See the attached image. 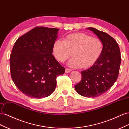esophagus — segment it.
<instances>
[{"mask_svg":"<svg viewBox=\"0 0 129 129\" xmlns=\"http://www.w3.org/2000/svg\"><path fill=\"white\" fill-rule=\"evenodd\" d=\"M72 71V70L71 69H65V73H69V72H71Z\"/></svg>","mask_w":129,"mask_h":129,"instance_id":"obj_1","label":"esophagus"}]
</instances>
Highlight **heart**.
<instances>
[{"mask_svg":"<svg viewBox=\"0 0 129 129\" xmlns=\"http://www.w3.org/2000/svg\"><path fill=\"white\" fill-rule=\"evenodd\" d=\"M104 45L98 38L82 32L66 36L63 41L57 40L53 43L54 58L64 62L72 56L69 65L74 68L87 69L97 63L103 52Z\"/></svg>","mask_w":129,"mask_h":129,"instance_id":"b5f03b06","label":"heart"}]
</instances>
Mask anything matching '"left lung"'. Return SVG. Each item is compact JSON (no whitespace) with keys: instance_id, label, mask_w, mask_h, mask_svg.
Segmentation results:
<instances>
[{"instance_id":"8db88e82","label":"left lung","mask_w":129,"mask_h":129,"mask_svg":"<svg viewBox=\"0 0 129 129\" xmlns=\"http://www.w3.org/2000/svg\"><path fill=\"white\" fill-rule=\"evenodd\" d=\"M86 28L92 31L103 43V52L92 67L81 71L82 80L75 88L82 96L94 98L106 92L116 82L119 72L121 55L119 46L112 37L96 28Z\"/></svg>"}]
</instances>
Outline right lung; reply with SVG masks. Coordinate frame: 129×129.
<instances>
[{
	"label": "right lung",
	"mask_w": 129,
	"mask_h": 129,
	"mask_svg": "<svg viewBox=\"0 0 129 129\" xmlns=\"http://www.w3.org/2000/svg\"><path fill=\"white\" fill-rule=\"evenodd\" d=\"M58 31L35 27L18 38L13 47L10 58L12 79L28 97H48L56 89L57 76L65 72L52 54Z\"/></svg>",
	"instance_id": "1"
}]
</instances>
